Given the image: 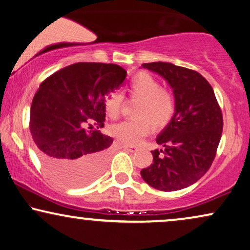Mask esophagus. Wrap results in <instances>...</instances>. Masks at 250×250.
<instances>
[{"label": "esophagus", "mask_w": 250, "mask_h": 250, "mask_svg": "<svg viewBox=\"0 0 250 250\" xmlns=\"http://www.w3.org/2000/svg\"><path fill=\"white\" fill-rule=\"evenodd\" d=\"M123 148H124L125 150H128V151H131V152H135L136 150H138V146H126V145H124V146H123Z\"/></svg>", "instance_id": "1"}]
</instances>
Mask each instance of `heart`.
Listing matches in <instances>:
<instances>
[{"instance_id": "b5f03b06", "label": "heart", "mask_w": 250, "mask_h": 250, "mask_svg": "<svg viewBox=\"0 0 250 250\" xmlns=\"http://www.w3.org/2000/svg\"><path fill=\"white\" fill-rule=\"evenodd\" d=\"M128 92L140 100L136 105L135 119L123 121L109 127V133L119 142L134 146L153 128L165 127L172 121L175 112V102L172 95L162 90L159 82L148 73H140L132 78ZM122 95L112 93L104 101V111L110 118H116L121 110Z\"/></svg>"}]
</instances>
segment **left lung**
Here are the masks:
<instances>
[{
	"label": "left lung",
	"instance_id": "left-lung-1",
	"mask_svg": "<svg viewBox=\"0 0 250 250\" xmlns=\"http://www.w3.org/2000/svg\"><path fill=\"white\" fill-rule=\"evenodd\" d=\"M142 67L168 83L175 112L156 139L164 150L151 151L153 162L141 176L157 190L184 189L206 174L216 155L223 129L220 105L213 87L197 71L160 61Z\"/></svg>",
	"mask_w": 250,
	"mask_h": 250
}]
</instances>
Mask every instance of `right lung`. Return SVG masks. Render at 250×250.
Segmentation results:
<instances>
[{
  "label": "right lung",
  "instance_id": "obj_1",
  "mask_svg": "<svg viewBox=\"0 0 250 250\" xmlns=\"http://www.w3.org/2000/svg\"><path fill=\"white\" fill-rule=\"evenodd\" d=\"M114 63L78 62L40 85L30 107L29 129L44 168L67 187H83L104 172L112 139L104 127V101L124 82ZM90 128V127H88Z\"/></svg>",
  "mask_w": 250,
  "mask_h": 250
}]
</instances>
